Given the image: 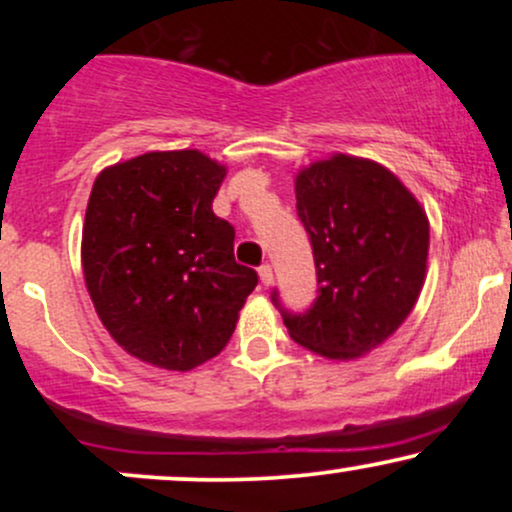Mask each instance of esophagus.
<instances>
[{
    "label": "esophagus",
    "mask_w": 512,
    "mask_h": 512,
    "mask_svg": "<svg viewBox=\"0 0 512 512\" xmlns=\"http://www.w3.org/2000/svg\"><path fill=\"white\" fill-rule=\"evenodd\" d=\"M260 281L264 286H269L274 281V272H272V264H262L260 267Z\"/></svg>",
    "instance_id": "1"
}]
</instances>
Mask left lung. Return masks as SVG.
I'll return each mask as SVG.
<instances>
[{"label":"left lung","mask_w":512,"mask_h":512,"mask_svg":"<svg viewBox=\"0 0 512 512\" xmlns=\"http://www.w3.org/2000/svg\"><path fill=\"white\" fill-rule=\"evenodd\" d=\"M296 209L313 245L317 298L305 313L279 303L291 339L349 361L407 320L426 276L428 219L395 173L337 154L296 175Z\"/></svg>","instance_id":"obj_1"}]
</instances>
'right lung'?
<instances>
[{"mask_svg":"<svg viewBox=\"0 0 512 512\" xmlns=\"http://www.w3.org/2000/svg\"><path fill=\"white\" fill-rule=\"evenodd\" d=\"M226 168L197 149L151 151L105 168L88 197L81 264L105 330L166 370L214 358L236 330L257 272L211 209Z\"/></svg>","mask_w":512,"mask_h":512,"instance_id":"right-lung-1","label":"right lung"}]
</instances>
